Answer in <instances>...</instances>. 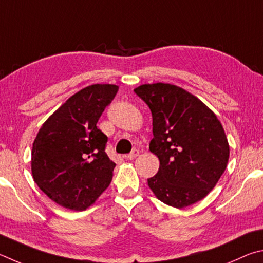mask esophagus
<instances>
[{
	"label": "esophagus",
	"mask_w": 263,
	"mask_h": 263,
	"mask_svg": "<svg viewBox=\"0 0 263 263\" xmlns=\"http://www.w3.org/2000/svg\"><path fill=\"white\" fill-rule=\"evenodd\" d=\"M139 155H140V151L137 150V149H134V150L132 151L130 154H128V155L124 156V158H126V159H134V158H136Z\"/></svg>",
	"instance_id": "esophagus-1"
}]
</instances>
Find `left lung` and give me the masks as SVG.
Wrapping results in <instances>:
<instances>
[{"instance_id": "left-lung-1", "label": "left lung", "mask_w": 263, "mask_h": 263, "mask_svg": "<svg viewBox=\"0 0 263 263\" xmlns=\"http://www.w3.org/2000/svg\"><path fill=\"white\" fill-rule=\"evenodd\" d=\"M153 114L149 149L159 170L148 179L158 200L181 209L209 194L227 168L230 146L222 123L208 106L182 87L154 83L136 87Z\"/></svg>"}]
</instances>
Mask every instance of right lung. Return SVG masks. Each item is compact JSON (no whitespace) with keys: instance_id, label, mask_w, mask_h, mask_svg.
Wrapping results in <instances>:
<instances>
[{"instance_id":"right-lung-1","label":"right lung","mask_w":263,"mask_h":263,"mask_svg":"<svg viewBox=\"0 0 263 263\" xmlns=\"http://www.w3.org/2000/svg\"><path fill=\"white\" fill-rule=\"evenodd\" d=\"M119 90L89 85L71 96L39 129L32 146L34 182L55 203L83 211L109 186L115 163L105 153L107 136L97 122Z\"/></svg>"}]
</instances>
